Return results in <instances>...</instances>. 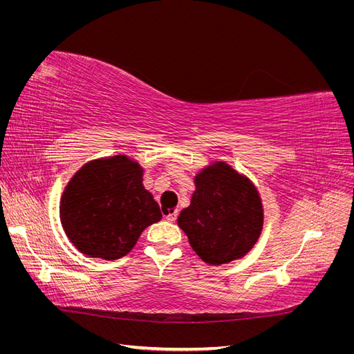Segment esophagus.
Instances as JSON below:
<instances>
[{
	"label": "esophagus",
	"mask_w": 354,
	"mask_h": 354,
	"mask_svg": "<svg viewBox=\"0 0 354 354\" xmlns=\"http://www.w3.org/2000/svg\"><path fill=\"white\" fill-rule=\"evenodd\" d=\"M164 217L168 220V221H176V218H177V211H171V209H167V211H164Z\"/></svg>",
	"instance_id": "esophagus-1"
}]
</instances>
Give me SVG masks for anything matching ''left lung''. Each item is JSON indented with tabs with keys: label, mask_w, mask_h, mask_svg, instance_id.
Here are the masks:
<instances>
[{
	"label": "left lung",
	"mask_w": 354,
	"mask_h": 354,
	"mask_svg": "<svg viewBox=\"0 0 354 354\" xmlns=\"http://www.w3.org/2000/svg\"><path fill=\"white\" fill-rule=\"evenodd\" d=\"M190 205L178 226L203 261L224 264L248 252L263 229V207L250 180L218 162L195 178Z\"/></svg>",
	"instance_id": "8db88e82"
}]
</instances>
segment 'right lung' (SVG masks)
Masks as SVG:
<instances>
[{
    "label": "right lung",
    "mask_w": 354,
    "mask_h": 354,
    "mask_svg": "<svg viewBox=\"0 0 354 354\" xmlns=\"http://www.w3.org/2000/svg\"><path fill=\"white\" fill-rule=\"evenodd\" d=\"M143 169L127 156L84 165L63 192L60 220L68 238L91 257L116 260L133 250L142 232L162 217L143 187Z\"/></svg>",
    "instance_id": "right-lung-1"
}]
</instances>
